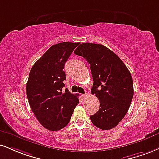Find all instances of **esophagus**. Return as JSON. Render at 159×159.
<instances>
[{"instance_id": "1", "label": "esophagus", "mask_w": 159, "mask_h": 159, "mask_svg": "<svg viewBox=\"0 0 159 159\" xmlns=\"http://www.w3.org/2000/svg\"><path fill=\"white\" fill-rule=\"evenodd\" d=\"M81 96H82V98H86L88 96V95H87V93H85V94H82Z\"/></svg>"}]
</instances>
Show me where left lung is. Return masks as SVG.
I'll list each match as a JSON object with an SVG mask.
<instances>
[{"label":"left lung","mask_w":159,"mask_h":159,"mask_svg":"<svg viewBox=\"0 0 159 159\" xmlns=\"http://www.w3.org/2000/svg\"><path fill=\"white\" fill-rule=\"evenodd\" d=\"M90 65L93 78L91 93L100 101V109L90 116L95 127L108 130L127 114L133 97V78L116 53L104 45L84 43L74 52Z\"/></svg>","instance_id":"left-lung-1"}]
</instances>
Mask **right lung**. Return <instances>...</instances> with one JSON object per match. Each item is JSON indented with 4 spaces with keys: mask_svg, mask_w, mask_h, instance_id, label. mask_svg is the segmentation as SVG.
<instances>
[{
    "mask_svg": "<svg viewBox=\"0 0 159 159\" xmlns=\"http://www.w3.org/2000/svg\"><path fill=\"white\" fill-rule=\"evenodd\" d=\"M80 43L62 42L52 45L30 70L26 95L32 112L46 129L57 131L67 125L78 104L77 95L65 89L64 65Z\"/></svg>",
    "mask_w": 159,
    "mask_h": 159,
    "instance_id": "right-lung-1",
    "label": "right lung"
}]
</instances>
